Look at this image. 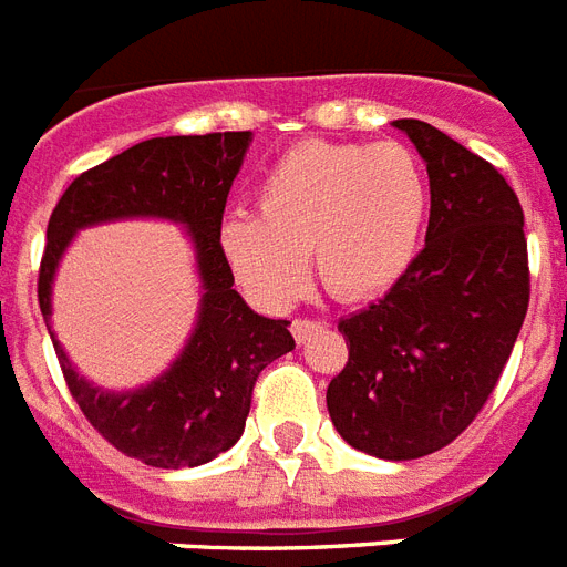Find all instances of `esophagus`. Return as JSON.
<instances>
[{"mask_svg": "<svg viewBox=\"0 0 567 567\" xmlns=\"http://www.w3.org/2000/svg\"><path fill=\"white\" fill-rule=\"evenodd\" d=\"M320 329H323V323H320V320H309V318H293V323H291V332H293V338H297V344H306V341H311V338L318 336Z\"/></svg>", "mask_w": 567, "mask_h": 567, "instance_id": "34e87169", "label": "esophagus"}]
</instances>
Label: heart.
<instances>
[{"label":"heart","mask_w":567,"mask_h":567,"mask_svg":"<svg viewBox=\"0 0 567 567\" xmlns=\"http://www.w3.org/2000/svg\"><path fill=\"white\" fill-rule=\"evenodd\" d=\"M258 214L220 226V252L244 291L267 309L300 297L309 249L329 291H385L417 256L430 179L403 144L309 141L288 150L258 185Z\"/></svg>","instance_id":"heart-1"}]
</instances>
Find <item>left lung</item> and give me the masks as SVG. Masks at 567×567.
<instances>
[{
	"instance_id": "8db88e82",
	"label": "left lung",
	"mask_w": 567,
	"mask_h": 567,
	"mask_svg": "<svg viewBox=\"0 0 567 567\" xmlns=\"http://www.w3.org/2000/svg\"><path fill=\"white\" fill-rule=\"evenodd\" d=\"M430 173L426 244L382 300L338 323L327 388L350 447L405 462L447 447L488 403L529 306L524 208L501 171L423 120H396Z\"/></svg>"
}]
</instances>
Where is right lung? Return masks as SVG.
<instances>
[{
    "mask_svg": "<svg viewBox=\"0 0 567 567\" xmlns=\"http://www.w3.org/2000/svg\"><path fill=\"white\" fill-rule=\"evenodd\" d=\"M249 146V132L153 137L70 182L47 226L38 302L49 329V291L58 258L75 231L120 217L185 223L196 247L203 306L194 336L153 385L109 394L73 371L52 336L61 373L82 414L120 453L153 467H194L229 450L244 432L258 373L291 353L288 320L261 318L231 288L220 252L226 196Z\"/></svg>",
    "mask_w": 567,
    "mask_h": 567,
    "instance_id": "right-lung-1",
    "label": "right lung"
}]
</instances>
